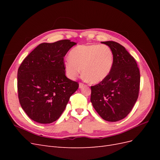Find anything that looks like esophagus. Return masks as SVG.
Listing matches in <instances>:
<instances>
[{"label":"esophagus","mask_w":160,"mask_h":160,"mask_svg":"<svg viewBox=\"0 0 160 160\" xmlns=\"http://www.w3.org/2000/svg\"><path fill=\"white\" fill-rule=\"evenodd\" d=\"M84 86H85V85L84 83H79V88H83Z\"/></svg>","instance_id":"obj_1"}]
</instances>
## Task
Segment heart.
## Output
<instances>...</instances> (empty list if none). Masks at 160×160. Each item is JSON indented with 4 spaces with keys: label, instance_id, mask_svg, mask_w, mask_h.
Listing matches in <instances>:
<instances>
[{
    "label": "heart",
    "instance_id": "b5f03b06",
    "mask_svg": "<svg viewBox=\"0 0 160 160\" xmlns=\"http://www.w3.org/2000/svg\"><path fill=\"white\" fill-rule=\"evenodd\" d=\"M64 65L70 78H75L82 69V75L87 81L98 83L103 81L112 69L113 53L106 45H80L70 51L69 58Z\"/></svg>",
    "mask_w": 160,
    "mask_h": 160
}]
</instances>
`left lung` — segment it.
Wrapping results in <instances>:
<instances>
[{
	"label": "left lung",
	"mask_w": 160,
	"mask_h": 160,
	"mask_svg": "<svg viewBox=\"0 0 160 160\" xmlns=\"http://www.w3.org/2000/svg\"><path fill=\"white\" fill-rule=\"evenodd\" d=\"M113 53V65L109 75L91 87V102L105 121L123 119L129 113L138 98L140 72L133 57L115 41L103 42Z\"/></svg>",
	"instance_id": "8db88e82"
}]
</instances>
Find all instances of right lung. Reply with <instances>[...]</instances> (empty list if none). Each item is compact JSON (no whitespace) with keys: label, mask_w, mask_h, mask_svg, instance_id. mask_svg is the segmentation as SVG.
<instances>
[{"label":"right lung","mask_w":160,"mask_h":160,"mask_svg":"<svg viewBox=\"0 0 160 160\" xmlns=\"http://www.w3.org/2000/svg\"><path fill=\"white\" fill-rule=\"evenodd\" d=\"M75 44L68 39L41 43L19 67V102L34 122L43 124L55 122L78 89V82L65 76L64 65V57Z\"/></svg>","instance_id":"right-lung-1"}]
</instances>
